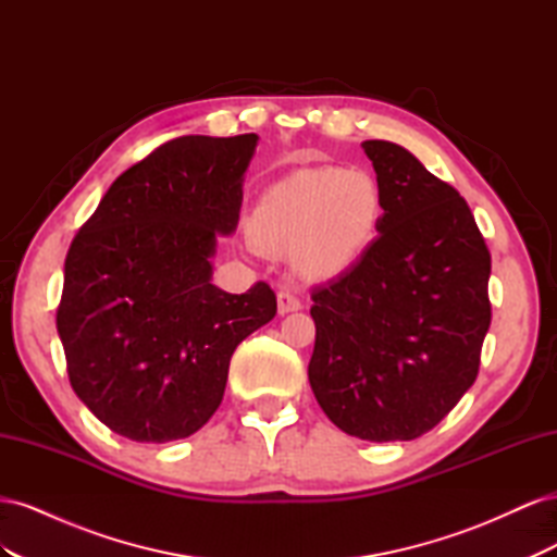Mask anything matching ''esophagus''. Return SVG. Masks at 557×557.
Segmentation results:
<instances>
[{
  "label": "esophagus",
  "instance_id": "esophagus-1",
  "mask_svg": "<svg viewBox=\"0 0 557 557\" xmlns=\"http://www.w3.org/2000/svg\"><path fill=\"white\" fill-rule=\"evenodd\" d=\"M278 313H290L301 309V299L293 290H278Z\"/></svg>",
  "mask_w": 557,
  "mask_h": 557
}]
</instances>
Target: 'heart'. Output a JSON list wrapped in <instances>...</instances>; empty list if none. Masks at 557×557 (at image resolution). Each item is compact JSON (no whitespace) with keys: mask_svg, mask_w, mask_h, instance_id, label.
Masks as SVG:
<instances>
[{"mask_svg":"<svg viewBox=\"0 0 557 557\" xmlns=\"http://www.w3.org/2000/svg\"><path fill=\"white\" fill-rule=\"evenodd\" d=\"M383 193L367 172L307 166L272 183L248 215L252 244L276 256H295L311 278L346 272L374 242Z\"/></svg>","mask_w":557,"mask_h":557,"instance_id":"b5f03b06","label":"heart"}]
</instances>
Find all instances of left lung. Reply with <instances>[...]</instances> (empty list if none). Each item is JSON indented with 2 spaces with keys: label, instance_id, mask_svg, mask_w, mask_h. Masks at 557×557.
Returning a JSON list of instances; mask_svg holds the SVG:
<instances>
[{
  "label": "left lung",
  "instance_id": "left-lung-1",
  "mask_svg": "<svg viewBox=\"0 0 557 557\" xmlns=\"http://www.w3.org/2000/svg\"><path fill=\"white\" fill-rule=\"evenodd\" d=\"M383 193L379 237L311 293V391L367 442L430 432L476 381L491 327V250L467 201L407 148L364 141Z\"/></svg>",
  "mask_w": 557,
  "mask_h": 557
}]
</instances>
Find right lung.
I'll list each match as a JSON object with an SVG mask.
<instances>
[{"label": "right lung", "mask_w": 557, "mask_h": 557, "mask_svg": "<svg viewBox=\"0 0 557 557\" xmlns=\"http://www.w3.org/2000/svg\"><path fill=\"white\" fill-rule=\"evenodd\" d=\"M258 134L178 137L113 181L64 260L58 334L78 399L132 442H174L221 407L234 348L276 315L258 281L211 283Z\"/></svg>", "instance_id": "1"}]
</instances>
